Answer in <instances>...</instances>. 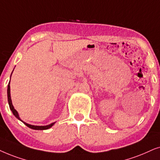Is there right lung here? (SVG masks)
<instances>
[{"label":"right lung","mask_w":160,"mask_h":160,"mask_svg":"<svg viewBox=\"0 0 160 160\" xmlns=\"http://www.w3.org/2000/svg\"><path fill=\"white\" fill-rule=\"evenodd\" d=\"M9 84H10V81H9V82H8V88H7V96H8V105H9L10 110H12V112H13L14 116H15L17 118L19 119V120L22 121V123H24L26 125V126H27L28 127H29V128L33 129H36V130H44V129H50V127H52L53 126V125H54V123H55V122L50 123V124H49V125H47V126H34V125L28 124V123H25V122H24V121H23L21 120L20 118V116H19V114H18V111H17V110H16L15 109H14V106H13V105H12V99H11V94H10V86H9Z\"/></svg>","instance_id":"1"}]
</instances>
